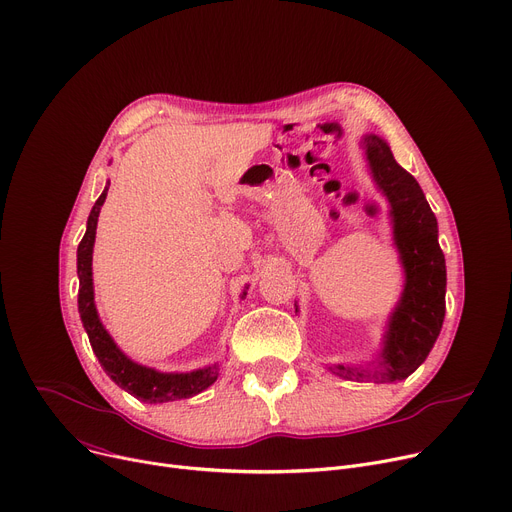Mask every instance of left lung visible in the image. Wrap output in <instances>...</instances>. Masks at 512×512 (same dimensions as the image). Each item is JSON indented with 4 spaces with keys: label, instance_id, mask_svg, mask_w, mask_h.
<instances>
[{
    "label": "left lung",
    "instance_id": "obj_1",
    "mask_svg": "<svg viewBox=\"0 0 512 512\" xmlns=\"http://www.w3.org/2000/svg\"><path fill=\"white\" fill-rule=\"evenodd\" d=\"M363 145L371 174L391 205L393 242L400 252L406 283L387 322L379 367L369 371L338 365L332 371L344 379L385 383L412 375L435 346L445 320L447 268L439 246L437 217L416 178L393 160L381 137L365 135Z\"/></svg>",
    "mask_w": 512,
    "mask_h": 512
}]
</instances>
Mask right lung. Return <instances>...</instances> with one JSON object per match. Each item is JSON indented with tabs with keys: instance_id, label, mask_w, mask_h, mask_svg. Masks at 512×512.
Instances as JSON below:
<instances>
[{
	"instance_id": "1",
	"label": "right lung",
	"mask_w": 512,
	"mask_h": 512,
	"mask_svg": "<svg viewBox=\"0 0 512 512\" xmlns=\"http://www.w3.org/2000/svg\"><path fill=\"white\" fill-rule=\"evenodd\" d=\"M106 192H108V186L104 188L100 199L92 207V213L88 217V229L84 233L80 246H77V277H80L77 307H80L82 324L88 332L94 355L98 357L106 375L141 402L162 404V402L192 398L196 393L205 391L209 385L217 381L219 363L209 365L205 369L190 371V373H160L155 369L137 365L119 346L114 344V340L110 338V334L106 332V328L98 318V311L94 305V283H92V250L96 240L98 215H100V207L104 205ZM244 297H246V291L242 293V299Z\"/></svg>"
}]
</instances>
